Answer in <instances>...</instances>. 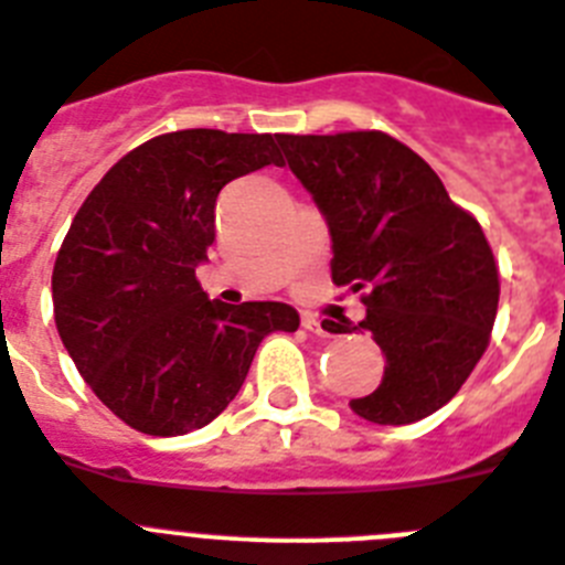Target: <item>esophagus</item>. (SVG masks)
<instances>
[{"instance_id":"obj_1","label":"esophagus","mask_w":565,"mask_h":565,"mask_svg":"<svg viewBox=\"0 0 565 565\" xmlns=\"http://www.w3.org/2000/svg\"><path fill=\"white\" fill-rule=\"evenodd\" d=\"M301 327H303V330H307V332H312V335H323V338L332 335V332H330V323L318 321V318L310 316V312H303V316H301Z\"/></svg>"}]
</instances>
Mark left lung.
I'll use <instances>...</instances> for the list:
<instances>
[{"label": "left lung", "mask_w": 565, "mask_h": 565, "mask_svg": "<svg viewBox=\"0 0 565 565\" xmlns=\"http://www.w3.org/2000/svg\"><path fill=\"white\" fill-rule=\"evenodd\" d=\"M276 139L330 227L332 281L366 292L364 321L330 323V332H370L386 358L381 384L352 398V412L381 426L438 412L487 352L498 316L487 235L438 173L392 136Z\"/></svg>", "instance_id": "8db88e82"}]
</instances>
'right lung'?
Listing matches in <instances>:
<instances>
[{
    "instance_id": "add662e5",
    "label": "right lung",
    "mask_w": 565,
    "mask_h": 565,
    "mask_svg": "<svg viewBox=\"0 0 565 565\" xmlns=\"http://www.w3.org/2000/svg\"><path fill=\"white\" fill-rule=\"evenodd\" d=\"M284 164L269 134L179 130L119 159L78 207L53 267L67 355L127 426L173 438L227 409L269 332H296L281 301H210L195 281L224 184Z\"/></svg>"
}]
</instances>
